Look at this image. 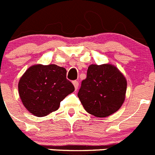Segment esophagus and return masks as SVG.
Instances as JSON below:
<instances>
[{"mask_svg": "<svg viewBox=\"0 0 155 155\" xmlns=\"http://www.w3.org/2000/svg\"><path fill=\"white\" fill-rule=\"evenodd\" d=\"M73 84H74V87H75V90L78 89V88L79 82L78 81H73Z\"/></svg>", "mask_w": 155, "mask_h": 155, "instance_id": "34e87169", "label": "esophagus"}]
</instances>
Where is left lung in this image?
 Masks as SVG:
<instances>
[{
  "mask_svg": "<svg viewBox=\"0 0 155 155\" xmlns=\"http://www.w3.org/2000/svg\"><path fill=\"white\" fill-rule=\"evenodd\" d=\"M127 84L124 76L114 66L91 64L78 96L87 113L97 117H106L123 105Z\"/></svg>",
  "mask_w": 155,
  "mask_h": 155,
  "instance_id": "1",
  "label": "left lung"
}]
</instances>
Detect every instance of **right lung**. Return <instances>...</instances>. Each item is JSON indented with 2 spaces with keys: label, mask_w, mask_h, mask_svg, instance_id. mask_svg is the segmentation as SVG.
Wrapping results in <instances>:
<instances>
[{
  "label": "right lung",
  "mask_w": 155,
  "mask_h": 155,
  "mask_svg": "<svg viewBox=\"0 0 155 155\" xmlns=\"http://www.w3.org/2000/svg\"><path fill=\"white\" fill-rule=\"evenodd\" d=\"M74 91L67 71L55 64L32 66L21 77L18 92L23 105L35 116L57 110L62 100Z\"/></svg>",
  "instance_id": "1"
}]
</instances>
